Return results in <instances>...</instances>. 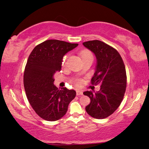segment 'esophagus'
I'll return each instance as SVG.
<instances>
[{
    "mask_svg": "<svg viewBox=\"0 0 149 149\" xmlns=\"http://www.w3.org/2000/svg\"><path fill=\"white\" fill-rule=\"evenodd\" d=\"M76 95L77 96L79 95H83V92L82 91H80V90H78L76 91Z\"/></svg>",
    "mask_w": 149,
    "mask_h": 149,
    "instance_id": "34e87169",
    "label": "esophagus"
}]
</instances>
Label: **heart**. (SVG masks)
Masks as SVG:
<instances>
[{"label": "heart", "mask_w": 149, "mask_h": 149, "mask_svg": "<svg viewBox=\"0 0 149 149\" xmlns=\"http://www.w3.org/2000/svg\"><path fill=\"white\" fill-rule=\"evenodd\" d=\"M80 56L82 58H86V57L90 56H92V54L88 50H84L83 51H81L80 52ZM66 59H67V56H65L64 58L63 59V61H62V65L64 66L66 64ZM74 83L75 85V86L79 87L81 86L82 84H83V80L81 79H75L74 81Z\"/></svg>", "instance_id": "obj_1"}]
</instances>
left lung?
<instances>
[{
    "instance_id": "8db88e82",
    "label": "left lung",
    "mask_w": 149,
    "mask_h": 149,
    "mask_svg": "<svg viewBox=\"0 0 149 149\" xmlns=\"http://www.w3.org/2000/svg\"><path fill=\"white\" fill-rule=\"evenodd\" d=\"M83 45L92 51L97 59L96 71L91 80L93 85L100 84L99 91H84L90 103L86 107L93 118L103 119L115 111L121 104L127 86L125 65L117 50L99 40L88 41Z\"/></svg>"
}]
</instances>
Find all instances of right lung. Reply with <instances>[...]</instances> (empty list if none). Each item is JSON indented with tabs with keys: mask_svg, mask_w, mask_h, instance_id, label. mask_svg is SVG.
Wrapping results in <instances>:
<instances>
[{
	"mask_svg": "<svg viewBox=\"0 0 149 149\" xmlns=\"http://www.w3.org/2000/svg\"><path fill=\"white\" fill-rule=\"evenodd\" d=\"M77 45L48 40L36 45L30 54L24 70V88L31 107L43 120L61 118L75 97V90L66 88L59 90L53 83L54 75L61 70L63 56Z\"/></svg>",
	"mask_w": 149,
	"mask_h": 149,
	"instance_id": "right-lung-1",
	"label": "right lung"
}]
</instances>
